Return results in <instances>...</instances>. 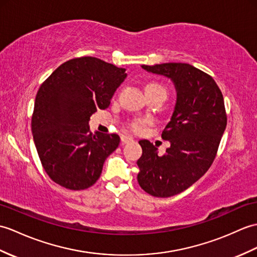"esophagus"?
<instances>
[{"label": "esophagus", "instance_id": "obj_1", "mask_svg": "<svg viewBox=\"0 0 257 257\" xmlns=\"http://www.w3.org/2000/svg\"><path fill=\"white\" fill-rule=\"evenodd\" d=\"M134 141V138L130 136H121V143L122 145H126V143H130Z\"/></svg>", "mask_w": 257, "mask_h": 257}]
</instances>
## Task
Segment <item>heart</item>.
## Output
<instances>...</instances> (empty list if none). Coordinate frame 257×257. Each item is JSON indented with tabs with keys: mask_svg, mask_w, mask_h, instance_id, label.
<instances>
[{
	"mask_svg": "<svg viewBox=\"0 0 257 257\" xmlns=\"http://www.w3.org/2000/svg\"><path fill=\"white\" fill-rule=\"evenodd\" d=\"M165 94L166 95V89L165 87L157 82H151L146 85V94ZM147 124V120H143V119H135V120L130 121L128 123V127L131 131L134 133H140Z\"/></svg>",
	"mask_w": 257,
	"mask_h": 257,
	"instance_id": "1",
	"label": "heart"
}]
</instances>
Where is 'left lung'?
Instances as JSON below:
<instances>
[{
    "label": "left lung",
    "instance_id": "8db88e82",
    "mask_svg": "<svg viewBox=\"0 0 257 257\" xmlns=\"http://www.w3.org/2000/svg\"><path fill=\"white\" fill-rule=\"evenodd\" d=\"M148 72L173 81L177 99L162 139L171 147L163 156L148 140H140L137 161L141 188L154 197H171L192 186L209 170L226 127L222 93L212 77L188 63L141 65Z\"/></svg>",
    "mask_w": 257,
    "mask_h": 257
}]
</instances>
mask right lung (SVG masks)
Wrapping results in <instances>:
<instances>
[{
	"label": "right lung",
	"mask_w": 257,
	"mask_h": 257,
	"mask_svg": "<svg viewBox=\"0 0 257 257\" xmlns=\"http://www.w3.org/2000/svg\"><path fill=\"white\" fill-rule=\"evenodd\" d=\"M126 76V69L81 57L62 63L41 84L32 133L40 162L53 182L71 190L96 183L120 138L116 134L93 135L88 121L98 108L109 106Z\"/></svg>",
	"instance_id": "1"
}]
</instances>
